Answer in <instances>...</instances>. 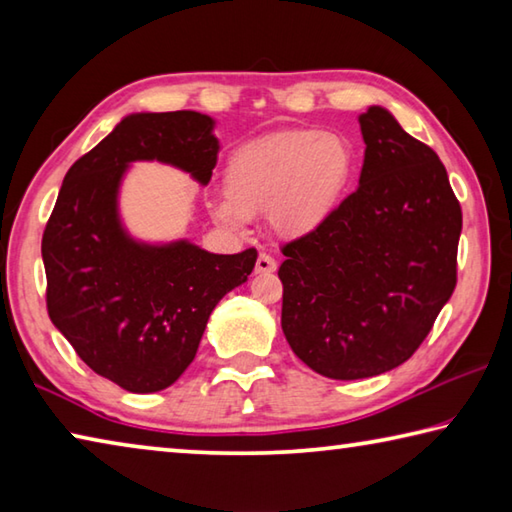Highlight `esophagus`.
I'll list each match as a JSON object with an SVG mask.
<instances>
[{"mask_svg": "<svg viewBox=\"0 0 512 512\" xmlns=\"http://www.w3.org/2000/svg\"><path fill=\"white\" fill-rule=\"evenodd\" d=\"M277 268V262L266 253H259L257 257V264H255V273H273Z\"/></svg>", "mask_w": 512, "mask_h": 512, "instance_id": "esophagus-1", "label": "esophagus"}]
</instances>
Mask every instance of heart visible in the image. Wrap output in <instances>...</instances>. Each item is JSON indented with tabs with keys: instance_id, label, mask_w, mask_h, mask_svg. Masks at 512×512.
Returning a JSON list of instances; mask_svg holds the SVG:
<instances>
[{
	"instance_id": "b5f03b06",
	"label": "heart",
	"mask_w": 512,
	"mask_h": 512,
	"mask_svg": "<svg viewBox=\"0 0 512 512\" xmlns=\"http://www.w3.org/2000/svg\"><path fill=\"white\" fill-rule=\"evenodd\" d=\"M352 169V144L341 133L300 128L262 137L230 158L214 216L241 228L248 216L268 212L277 235L305 237L341 203Z\"/></svg>"
}]
</instances>
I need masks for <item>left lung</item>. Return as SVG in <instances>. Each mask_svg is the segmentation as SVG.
Instances as JSON below:
<instances>
[{"instance_id":"left-lung-1","label":"left lung","mask_w":512,"mask_h":512,"mask_svg":"<svg viewBox=\"0 0 512 512\" xmlns=\"http://www.w3.org/2000/svg\"><path fill=\"white\" fill-rule=\"evenodd\" d=\"M357 192L282 248V332L311 370L366 379L420 348L456 287L463 214L438 155L381 106L359 115Z\"/></svg>"}]
</instances>
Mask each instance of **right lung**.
<instances>
[{
  "label": "right lung",
  "mask_w": 512,
  "mask_h": 512,
  "mask_svg": "<svg viewBox=\"0 0 512 512\" xmlns=\"http://www.w3.org/2000/svg\"><path fill=\"white\" fill-rule=\"evenodd\" d=\"M216 121L194 110L133 112L69 167L42 235L51 323L76 354L131 393H158L194 361L214 307L248 280L257 250L214 255L189 239L133 237L119 194L133 162L207 185Z\"/></svg>",
  "instance_id": "right-lung-1"
}]
</instances>
